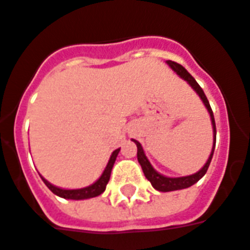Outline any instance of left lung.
Returning <instances> with one entry per match:
<instances>
[{"mask_svg": "<svg viewBox=\"0 0 250 250\" xmlns=\"http://www.w3.org/2000/svg\"><path fill=\"white\" fill-rule=\"evenodd\" d=\"M167 63L169 64V67L175 71V73L183 78L184 81H187V83L191 86L193 90L196 91V94L200 97V99L204 103V106L207 107V110L209 112L210 115V120H212V127H213V147H212V151H210V155L207 163L204 164V167L201 168L200 171H197L193 175H189V176H183V177H168L164 176L162 173H159L155 168L151 166V163L146 156V153L143 151V147H142V144L138 142V140L132 139L135 144H136V147H138V162L142 166V169L144 172V176L147 177V180H148L155 189H158L160 192H171V191H177V189H184V188H188V187L193 186L196 183L200 180L201 177L204 176L207 171H208V167H209L210 160H212V156H213L214 152V146H216V123H214V116H213V111L210 108V104L207 97H205L204 91H203V88L199 86V83L196 82L195 78L192 77L191 74L187 71L186 68L183 67L182 64L176 63V62H173V61H167Z\"/></svg>", "mask_w": 250, "mask_h": 250, "instance_id": "1", "label": "left lung"}]
</instances>
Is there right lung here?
<instances>
[{"instance_id":"right-lung-1","label":"right lung","mask_w":250,"mask_h":250,"mask_svg":"<svg viewBox=\"0 0 250 250\" xmlns=\"http://www.w3.org/2000/svg\"><path fill=\"white\" fill-rule=\"evenodd\" d=\"M120 148L115 149L112 155H111L110 160L107 163L106 168L104 171L102 173V176L98 179L97 182L91 184V186L84 187V188H79V189H63V188H58V187L53 186L51 183H49L46 179L42 177V180L46 184V187L49 188L50 191L53 192L54 195L59 196V197H63V199H70V200H84V199H91V197H97L101 193L104 192L106 189V186L108 180H110V175H111V169L114 167V163L116 160V156L119 153Z\"/></svg>"}]
</instances>
